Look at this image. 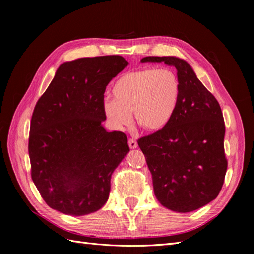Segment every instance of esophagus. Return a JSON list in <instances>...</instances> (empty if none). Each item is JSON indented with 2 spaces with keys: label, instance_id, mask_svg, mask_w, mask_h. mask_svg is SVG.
I'll use <instances>...</instances> for the list:
<instances>
[{
  "label": "esophagus",
  "instance_id": "34e87169",
  "mask_svg": "<svg viewBox=\"0 0 254 254\" xmlns=\"http://www.w3.org/2000/svg\"><path fill=\"white\" fill-rule=\"evenodd\" d=\"M128 144H129V147L130 148H136L137 147V143H136V141L134 140V139H131V137H130V139L128 140Z\"/></svg>",
  "mask_w": 254,
  "mask_h": 254
}]
</instances>
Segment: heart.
Returning <instances> with one entry per match:
<instances>
[{
  "mask_svg": "<svg viewBox=\"0 0 254 254\" xmlns=\"http://www.w3.org/2000/svg\"><path fill=\"white\" fill-rule=\"evenodd\" d=\"M114 101H106L104 113L111 124L122 128L131 124L148 132H157L170 124L180 98V82L175 72L144 67L130 71L112 87Z\"/></svg>",
  "mask_w": 254,
  "mask_h": 254,
  "instance_id": "obj_1",
  "label": "heart"
}]
</instances>
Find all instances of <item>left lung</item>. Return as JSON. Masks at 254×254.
<instances>
[{
    "instance_id": "left-lung-1",
    "label": "left lung",
    "mask_w": 254,
    "mask_h": 254,
    "mask_svg": "<svg viewBox=\"0 0 254 254\" xmlns=\"http://www.w3.org/2000/svg\"><path fill=\"white\" fill-rule=\"evenodd\" d=\"M142 63L174 65L180 82L179 104L164 129L137 140L152 176L159 202L188 213L216 198L225 181V121L217 99L180 58L144 57Z\"/></svg>"
}]
</instances>
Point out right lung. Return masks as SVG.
Listing matches in <instances>:
<instances>
[{"label": "right lung", "mask_w": 254, "mask_h": 254, "mask_svg": "<svg viewBox=\"0 0 254 254\" xmlns=\"http://www.w3.org/2000/svg\"><path fill=\"white\" fill-rule=\"evenodd\" d=\"M128 64L120 55L59 66L30 121V175L43 200L66 215L93 213L108 200L111 175L129 151L122 131L102 122L106 87Z\"/></svg>", "instance_id": "1"}]
</instances>
